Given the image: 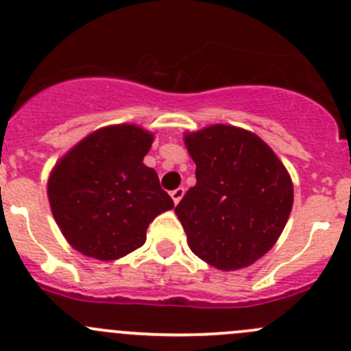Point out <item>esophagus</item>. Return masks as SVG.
Wrapping results in <instances>:
<instances>
[{"label":"esophagus","mask_w":351,"mask_h":351,"mask_svg":"<svg viewBox=\"0 0 351 351\" xmlns=\"http://www.w3.org/2000/svg\"><path fill=\"white\" fill-rule=\"evenodd\" d=\"M183 195H185V189H183V186H180V189H175V190H173V192H171L173 202L178 204L180 200H182Z\"/></svg>","instance_id":"34e87169"}]
</instances>
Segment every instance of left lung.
<instances>
[{"instance_id":"left-lung-1","label":"left lung","mask_w":351,"mask_h":351,"mask_svg":"<svg viewBox=\"0 0 351 351\" xmlns=\"http://www.w3.org/2000/svg\"><path fill=\"white\" fill-rule=\"evenodd\" d=\"M195 186L175 207L197 257L221 271L254 264L285 230L293 183L273 149L252 132L210 125L185 134Z\"/></svg>"}]
</instances>
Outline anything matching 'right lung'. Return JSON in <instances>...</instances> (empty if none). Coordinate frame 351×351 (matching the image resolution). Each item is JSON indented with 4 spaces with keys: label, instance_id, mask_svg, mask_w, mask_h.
<instances>
[{
    "label": "right lung",
    "instance_id": "1",
    "mask_svg": "<svg viewBox=\"0 0 351 351\" xmlns=\"http://www.w3.org/2000/svg\"><path fill=\"white\" fill-rule=\"evenodd\" d=\"M154 135L137 125L96 130L53 168L47 197L68 243L87 257L117 261L137 250L158 214L175 207L144 165Z\"/></svg>",
    "mask_w": 351,
    "mask_h": 351
}]
</instances>
